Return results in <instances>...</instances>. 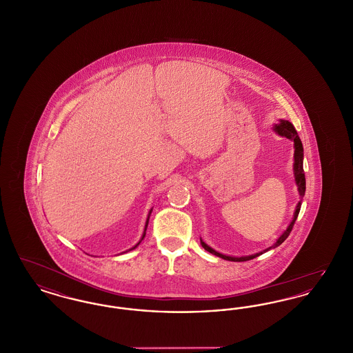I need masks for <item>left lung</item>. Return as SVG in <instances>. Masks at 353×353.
I'll use <instances>...</instances> for the list:
<instances>
[{"instance_id":"left-lung-1","label":"left lung","mask_w":353,"mask_h":353,"mask_svg":"<svg viewBox=\"0 0 353 353\" xmlns=\"http://www.w3.org/2000/svg\"><path fill=\"white\" fill-rule=\"evenodd\" d=\"M272 130H274L276 134H279V136H283V137H287V139H290V140H292V141H294V150H295V151H294V177H295V184L298 186V192H299L301 200H299V202L296 203V208H295V212H294V217L291 219L290 225L287 226V229H285V232L281 234V236L276 239V242H275L272 246H270L268 249H265L263 252H255V254H252V255H245V256H232V255H225V254H221V252H216V250H214V249H212L210 246H208V245L202 241L201 238H200L202 248H203L206 252H209L210 254L216 255V256H219V258H222V259L233 261V262L250 261V259H254V258L259 256V255H261V254H263V252H269L271 249L278 248L279 245H282V243L285 242V238H287V236L290 235V233H291L292 226H294L295 221L298 219V214H299V212H301L302 200L303 197H304V192H305V177H304V170H303L302 140L299 139V134L296 132L295 127H294L288 120H283V119H281V120H279V123H278V124H275V125L272 127Z\"/></svg>"}]
</instances>
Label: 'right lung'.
I'll return each instance as SVG.
<instances>
[{"label":"right lung","mask_w":353,"mask_h":353,"mask_svg":"<svg viewBox=\"0 0 353 353\" xmlns=\"http://www.w3.org/2000/svg\"><path fill=\"white\" fill-rule=\"evenodd\" d=\"M151 213H152V209H151V210H150V213H148V217H147V221H145V226H144V232H143V235H141V238H140V241H139V242H137V243H136V245H134V246H132V248H131V249H128V250H125V252H131V250H134V249H136V248H137V246H139V245H140V242H141V241H143V239H144V236H145V232H147V228H148V222H150V216H151Z\"/></svg>","instance_id":"add662e5"}]
</instances>
